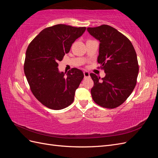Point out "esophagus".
Returning a JSON list of instances; mask_svg holds the SVG:
<instances>
[{"label":"esophagus","instance_id":"esophagus-1","mask_svg":"<svg viewBox=\"0 0 158 158\" xmlns=\"http://www.w3.org/2000/svg\"><path fill=\"white\" fill-rule=\"evenodd\" d=\"M84 78H89V73L88 71H84Z\"/></svg>","mask_w":158,"mask_h":158}]
</instances>
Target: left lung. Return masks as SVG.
<instances>
[{
	"label": "left lung",
	"instance_id": "obj_1",
	"mask_svg": "<svg viewBox=\"0 0 158 158\" xmlns=\"http://www.w3.org/2000/svg\"><path fill=\"white\" fill-rule=\"evenodd\" d=\"M88 32L99 41L98 63L106 74L101 79L94 73L91 89L93 100L99 106L114 109L125 102L137 82L139 66L135 48L123 33L108 25L88 27Z\"/></svg>",
	"mask_w": 158,
	"mask_h": 158
}]
</instances>
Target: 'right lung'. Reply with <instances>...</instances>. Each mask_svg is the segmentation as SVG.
<instances>
[{"label":"right lung","mask_w":158,"mask_h":158,"mask_svg":"<svg viewBox=\"0 0 158 158\" xmlns=\"http://www.w3.org/2000/svg\"><path fill=\"white\" fill-rule=\"evenodd\" d=\"M85 27L56 24L43 30L28 45L23 70L32 94L44 106L59 110L73 102L76 89L84 78L82 70L73 68L59 73L58 62Z\"/></svg>","instance_id":"1"}]
</instances>
